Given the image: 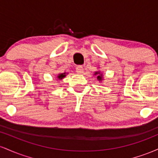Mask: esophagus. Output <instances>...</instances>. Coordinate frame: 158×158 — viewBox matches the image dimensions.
<instances>
[{
	"mask_svg": "<svg viewBox=\"0 0 158 158\" xmlns=\"http://www.w3.org/2000/svg\"><path fill=\"white\" fill-rule=\"evenodd\" d=\"M76 70H77V72L78 73H82L84 69H83L82 66H81V65H79V66H77V68H76Z\"/></svg>",
	"mask_w": 158,
	"mask_h": 158,
	"instance_id": "1",
	"label": "esophagus"
}]
</instances>
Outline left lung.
<instances>
[{"mask_svg": "<svg viewBox=\"0 0 158 158\" xmlns=\"http://www.w3.org/2000/svg\"><path fill=\"white\" fill-rule=\"evenodd\" d=\"M94 75L97 76V79L99 81H102V74L101 73L100 71H97L94 73Z\"/></svg>", "mask_w": 158, "mask_h": 158, "instance_id": "left-lung-1", "label": "left lung"}]
</instances>
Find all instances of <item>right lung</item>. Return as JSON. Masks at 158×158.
Wrapping results in <instances>:
<instances>
[{
    "label": "right lung",
    "mask_w": 158,
    "mask_h": 158,
    "mask_svg": "<svg viewBox=\"0 0 158 158\" xmlns=\"http://www.w3.org/2000/svg\"><path fill=\"white\" fill-rule=\"evenodd\" d=\"M65 77H66V73H59V74H58L57 78L59 79V80H60V79H62L63 78Z\"/></svg>",
    "instance_id": "right-lung-1"
}]
</instances>
